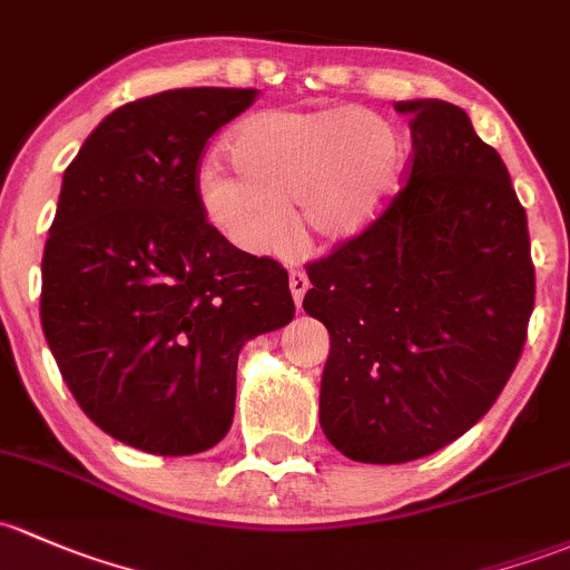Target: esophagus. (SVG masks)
Wrapping results in <instances>:
<instances>
[{"label": "esophagus", "mask_w": 570, "mask_h": 570, "mask_svg": "<svg viewBox=\"0 0 570 570\" xmlns=\"http://www.w3.org/2000/svg\"><path fill=\"white\" fill-rule=\"evenodd\" d=\"M289 289H292V297H295V305L301 308L305 292H308V275H305L303 269H292V273H289Z\"/></svg>", "instance_id": "esophagus-1"}]
</instances>
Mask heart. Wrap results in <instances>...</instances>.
<instances>
[{
	"label": "heart",
	"instance_id": "b5f03b06",
	"mask_svg": "<svg viewBox=\"0 0 570 570\" xmlns=\"http://www.w3.org/2000/svg\"><path fill=\"white\" fill-rule=\"evenodd\" d=\"M226 153L240 177L209 160L196 196L209 224L248 254L284 248L286 207L305 235L357 237L385 213L406 169L399 130L361 109L254 114L232 130Z\"/></svg>",
	"mask_w": 570,
	"mask_h": 570
}]
</instances>
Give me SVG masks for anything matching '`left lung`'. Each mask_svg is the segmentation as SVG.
<instances>
[{
  "label": "left lung",
  "instance_id": "obj_1",
  "mask_svg": "<svg viewBox=\"0 0 570 570\" xmlns=\"http://www.w3.org/2000/svg\"><path fill=\"white\" fill-rule=\"evenodd\" d=\"M410 114L406 185L305 265V314L331 333L320 423L335 451L404 464L451 445L511 380L535 305L527 213L494 147L445 100Z\"/></svg>",
  "mask_w": 570,
  "mask_h": 570
}]
</instances>
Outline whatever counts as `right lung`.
<instances>
[{"instance_id": "obj_1", "label": "right lung", "mask_w": 570, "mask_h": 570, "mask_svg": "<svg viewBox=\"0 0 570 570\" xmlns=\"http://www.w3.org/2000/svg\"><path fill=\"white\" fill-rule=\"evenodd\" d=\"M256 89L190 87L111 111L65 169L40 320L89 421L155 456L232 429L237 355L295 316L289 275L235 248L196 196L209 136Z\"/></svg>"}]
</instances>
